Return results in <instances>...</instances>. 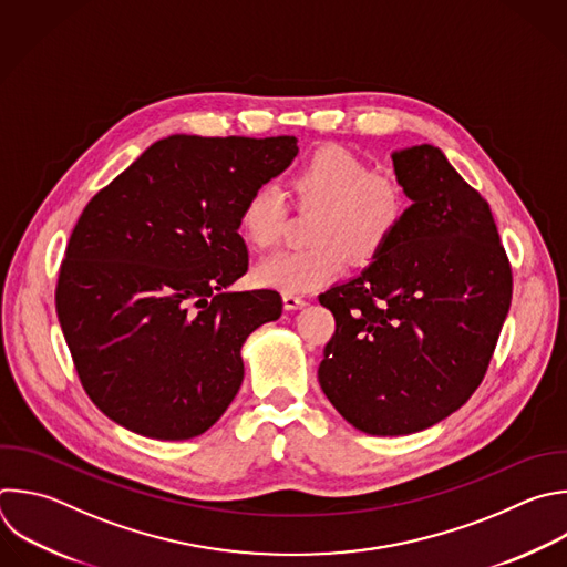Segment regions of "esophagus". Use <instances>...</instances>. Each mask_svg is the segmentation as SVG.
Segmentation results:
<instances>
[{"mask_svg":"<svg viewBox=\"0 0 567 567\" xmlns=\"http://www.w3.org/2000/svg\"><path fill=\"white\" fill-rule=\"evenodd\" d=\"M282 302H285V309H300L307 305V300L298 293H282Z\"/></svg>","mask_w":567,"mask_h":567,"instance_id":"34e87169","label":"esophagus"}]
</instances>
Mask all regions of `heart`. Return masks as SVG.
Listing matches in <instances>:
<instances>
[{"instance_id":"1","label":"heart","mask_w":567,"mask_h":567,"mask_svg":"<svg viewBox=\"0 0 567 567\" xmlns=\"http://www.w3.org/2000/svg\"><path fill=\"white\" fill-rule=\"evenodd\" d=\"M298 212L316 209L307 249H287L265 258L254 278L285 293L311 291L336 280L347 262L367 267L394 240L405 214L403 186L371 173L369 164L338 142L309 151L289 179ZM289 207L278 186L258 184L238 212V231L254 249L274 247L287 227Z\"/></svg>"}]
</instances>
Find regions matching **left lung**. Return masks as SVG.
I'll list each match as a JSON object with an SVG mask.
<instances>
[{
    "mask_svg": "<svg viewBox=\"0 0 567 567\" xmlns=\"http://www.w3.org/2000/svg\"><path fill=\"white\" fill-rule=\"evenodd\" d=\"M412 205L379 260L318 300L333 313L318 381L355 430H427L476 392L512 302V267L487 200L441 148L392 153Z\"/></svg>",
    "mask_w": 567,
    "mask_h": 567,
    "instance_id": "obj_1",
    "label": "left lung"
}]
</instances>
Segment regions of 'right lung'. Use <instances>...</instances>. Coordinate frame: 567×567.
<instances>
[{"label": "right lung", "instance_id": "right-lung-1", "mask_svg": "<svg viewBox=\"0 0 567 567\" xmlns=\"http://www.w3.org/2000/svg\"><path fill=\"white\" fill-rule=\"evenodd\" d=\"M296 142L171 135L84 207L55 307L84 392L117 425L186 441L236 399L243 342L282 313L274 289L229 291L249 269L238 212Z\"/></svg>", "mask_w": 567, "mask_h": 567}]
</instances>
